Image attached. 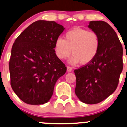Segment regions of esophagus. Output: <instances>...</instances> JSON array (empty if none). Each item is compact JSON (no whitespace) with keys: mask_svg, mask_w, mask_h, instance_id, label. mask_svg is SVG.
<instances>
[{"mask_svg":"<svg viewBox=\"0 0 127 127\" xmlns=\"http://www.w3.org/2000/svg\"><path fill=\"white\" fill-rule=\"evenodd\" d=\"M72 71V68L71 67H69V66H67V71L68 72H71Z\"/></svg>","mask_w":127,"mask_h":127,"instance_id":"obj_1","label":"esophagus"}]
</instances>
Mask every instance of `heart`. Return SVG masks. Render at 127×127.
I'll list each match as a JSON object with an SVG mask.
<instances>
[{"label": "heart", "instance_id": "obj_1", "mask_svg": "<svg viewBox=\"0 0 127 127\" xmlns=\"http://www.w3.org/2000/svg\"><path fill=\"white\" fill-rule=\"evenodd\" d=\"M100 46L99 35L94 32L81 28L67 31L64 39L58 38L55 43V52L61 60L72 56L69 60L70 64L75 65L81 62L82 64L91 63L96 56Z\"/></svg>", "mask_w": 127, "mask_h": 127}]
</instances>
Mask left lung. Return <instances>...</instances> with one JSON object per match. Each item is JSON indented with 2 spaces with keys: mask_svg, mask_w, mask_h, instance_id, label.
Instances as JSON below:
<instances>
[{
  "mask_svg": "<svg viewBox=\"0 0 127 127\" xmlns=\"http://www.w3.org/2000/svg\"><path fill=\"white\" fill-rule=\"evenodd\" d=\"M88 27L99 35L100 46L91 63L74 70L75 93L83 103L95 104L115 91L123 69V48L112 27L104 21H91Z\"/></svg>",
  "mask_w": 127,
  "mask_h": 127,
  "instance_id": "left-lung-1",
  "label": "left lung"
}]
</instances>
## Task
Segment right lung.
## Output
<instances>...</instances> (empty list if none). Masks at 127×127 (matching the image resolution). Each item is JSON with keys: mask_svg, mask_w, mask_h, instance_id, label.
Instances as JSON below:
<instances>
[{"mask_svg": "<svg viewBox=\"0 0 127 127\" xmlns=\"http://www.w3.org/2000/svg\"><path fill=\"white\" fill-rule=\"evenodd\" d=\"M64 29L54 21L38 20L15 41L9 62L10 84L26 104L48 102L56 81L66 73V66L55 52V41Z\"/></svg>", "mask_w": 127, "mask_h": 127, "instance_id": "obj_1", "label": "right lung"}]
</instances>
